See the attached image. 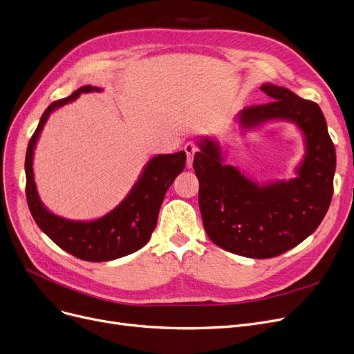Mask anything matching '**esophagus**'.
<instances>
[{
	"label": "esophagus",
	"instance_id": "34e87169",
	"mask_svg": "<svg viewBox=\"0 0 354 354\" xmlns=\"http://www.w3.org/2000/svg\"><path fill=\"white\" fill-rule=\"evenodd\" d=\"M183 150H185V153H187V162L191 166L192 160H194V155L198 151V145L194 140H189L185 143V146H183Z\"/></svg>",
	"mask_w": 354,
	"mask_h": 354
}]
</instances>
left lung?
Instances as JSON below:
<instances>
[{"mask_svg": "<svg viewBox=\"0 0 354 354\" xmlns=\"http://www.w3.org/2000/svg\"><path fill=\"white\" fill-rule=\"evenodd\" d=\"M260 89L272 101L245 106L241 126L254 127L274 118L295 121L306 142L298 176L259 187L234 166L223 165L220 149L208 139L195 153L194 169L199 209L212 243L240 256L269 259L295 248L324 218L334 189L335 149L317 102L272 84Z\"/></svg>", "mask_w": 354, "mask_h": 354, "instance_id": "left-lung-1", "label": "left lung"}]
</instances>
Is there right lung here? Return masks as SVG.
Here are the masks:
<instances>
[{
	"label": "right lung",
	"instance_id": "add662e5",
	"mask_svg": "<svg viewBox=\"0 0 354 354\" xmlns=\"http://www.w3.org/2000/svg\"><path fill=\"white\" fill-rule=\"evenodd\" d=\"M91 91L101 89L91 85L81 86L69 97L52 102L43 113L27 146L26 198L36 224L60 249L86 262H106L134 253L150 240L165 194L185 167L187 155L185 151H178L153 158L124 201L95 221H69L46 209L39 199L33 179V150L39 134L55 109L72 102L82 92Z\"/></svg>",
	"mask_w": 354,
	"mask_h": 354
}]
</instances>
